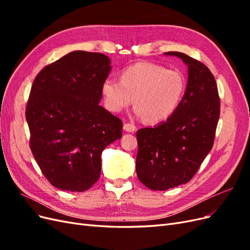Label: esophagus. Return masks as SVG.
Wrapping results in <instances>:
<instances>
[{
  "label": "esophagus",
  "mask_w": 250,
  "mask_h": 250,
  "mask_svg": "<svg viewBox=\"0 0 250 250\" xmlns=\"http://www.w3.org/2000/svg\"><path fill=\"white\" fill-rule=\"evenodd\" d=\"M123 128H124V130L127 131V132H134L135 129H137V127H135L133 124H130V123H125Z\"/></svg>",
  "instance_id": "esophagus-1"
}]
</instances>
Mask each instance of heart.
I'll return each instance as SVG.
<instances>
[{"instance_id": "obj_1", "label": "heart", "mask_w": 250, "mask_h": 250, "mask_svg": "<svg viewBox=\"0 0 250 250\" xmlns=\"http://www.w3.org/2000/svg\"><path fill=\"white\" fill-rule=\"evenodd\" d=\"M185 90L186 78L180 71L146 62L126 66L120 80L106 78L102 83L108 110L119 112L133 100L135 115L149 123L169 119L179 106Z\"/></svg>"}]
</instances>
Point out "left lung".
I'll use <instances>...</instances> for the list:
<instances>
[{"label": "left lung", "mask_w": 250, "mask_h": 250, "mask_svg": "<svg viewBox=\"0 0 250 250\" xmlns=\"http://www.w3.org/2000/svg\"><path fill=\"white\" fill-rule=\"evenodd\" d=\"M188 65V85L179 106L164 123L137 132L135 168L141 183L154 191L187 184L213 148L220 98L208 67L180 52H167Z\"/></svg>", "instance_id": "8db88e82"}]
</instances>
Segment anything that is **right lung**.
Wrapping results in <instances>:
<instances>
[{"instance_id":"1","label":"right lung","mask_w":250,"mask_h":250,"mask_svg":"<svg viewBox=\"0 0 250 250\" xmlns=\"http://www.w3.org/2000/svg\"><path fill=\"white\" fill-rule=\"evenodd\" d=\"M109 64L101 53L74 51L33 81L26 107L30 149L43 176L60 190L92 188L102 151L122 137V121L99 105Z\"/></svg>"}]
</instances>
